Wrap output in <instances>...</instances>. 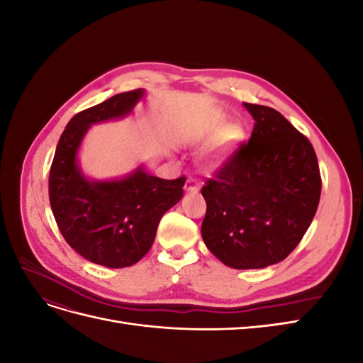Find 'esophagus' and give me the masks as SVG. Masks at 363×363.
I'll return each mask as SVG.
<instances>
[{
  "label": "esophagus",
  "mask_w": 363,
  "mask_h": 363,
  "mask_svg": "<svg viewBox=\"0 0 363 363\" xmlns=\"http://www.w3.org/2000/svg\"><path fill=\"white\" fill-rule=\"evenodd\" d=\"M184 191L186 192H196V191H199V182H196V179L189 177L188 182L184 183Z\"/></svg>",
  "instance_id": "1"
}]
</instances>
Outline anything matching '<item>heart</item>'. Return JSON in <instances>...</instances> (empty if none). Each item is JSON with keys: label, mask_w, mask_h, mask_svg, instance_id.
Returning <instances> with one entry per match:
<instances>
[{"label": "heart", "mask_w": 363, "mask_h": 363, "mask_svg": "<svg viewBox=\"0 0 363 363\" xmlns=\"http://www.w3.org/2000/svg\"><path fill=\"white\" fill-rule=\"evenodd\" d=\"M225 115L215 113L207 121V124L201 127L199 133V138L201 140L211 139L216 133L212 140L211 151H208L211 152V159L216 163L225 162L227 159L232 157L245 140L244 125L240 123L225 124Z\"/></svg>", "instance_id": "heart-1"}]
</instances>
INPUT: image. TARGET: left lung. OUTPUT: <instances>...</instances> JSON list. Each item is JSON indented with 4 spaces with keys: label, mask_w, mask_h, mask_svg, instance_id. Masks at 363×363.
I'll list each match as a JSON object with an SVG mask.
<instances>
[{
    "label": "left lung",
    "mask_w": 363,
    "mask_h": 363,
    "mask_svg": "<svg viewBox=\"0 0 363 363\" xmlns=\"http://www.w3.org/2000/svg\"><path fill=\"white\" fill-rule=\"evenodd\" d=\"M255 118L248 144L207 180L201 236L224 265L260 269L286 259L316 213L321 175L315 150L280 112L244 103Z\"/></svg>",
    "instance_id": "8db88e82"
}]
</instances>
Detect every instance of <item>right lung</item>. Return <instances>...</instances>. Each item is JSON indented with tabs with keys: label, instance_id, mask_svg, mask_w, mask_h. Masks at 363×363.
<instances>
[{
	"label": "right lung",
	"instance_id": "obj_1",
	"mask_svg": "<svg viewBox=\"0 0 363 363\" xmlns=\"http://www.w3.org/2000/svg\"><path fill=\"white\" fill-rule=\"evenodd\" d=\"M144 89L116 94L77 113L65 128L50 169V203L65 240L84 259L125 268L155 242L162 216L183 196L186 179L163 180L144 164L124 177L94 180L83 172L79 151L91 125L128 116Z\"/></svg>",
	"mask_w": 363,
	"mask_h": 363
}]
</instances>
